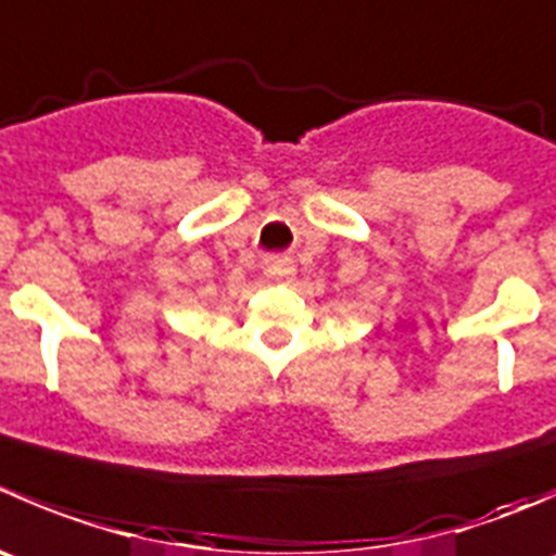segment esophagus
Returning a JSON list of instances; mask_svg holds the SVG:
<instances>
[{"label": "esophagus", "mask_w": 556, "mask_h": 556, "mask_svg": "<svg viewBox=\"0 0 556 556\" xmlns=\"http://www.w3.org/2000/svg\"><path fill=\"white\" fill-rule=\"evenodd\" d=\"M263 271H266L268 277H290L295 268H293V263L282 261V257H268V261L263 263Z\"/></svg>", "instance_id": "obj_1"}]
</instances>
